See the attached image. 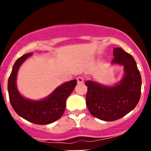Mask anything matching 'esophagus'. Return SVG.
I'll return each mask as SVG.
<instances>
[{"label": "esophagus", "mask_w": 151, "mask_h": 151, "mask_svg": "<svg viewBox=\"0 0 151 151\" xmlns=\"http://www.w3.org/2000/svg\"><path fill=\"white\" fill-rule=\"evenodd\" d=\"M77 80L78 84H83V83H84V78H83V77H82V76H80V77H77Z\"/></svg>", "instance_id": "1"}]
</instances>
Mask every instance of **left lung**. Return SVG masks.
Segmentation results:
<instances>
[{
    "instance_id": "obj_1",
    "label": "left lung",
    "mask_w": 151,
    "mask_h": 151,
    "mask_svg": "<svg viewBox=\"0 0 151 151\" xmlns=\"http://www.w3.org/2000/svg\"><path fill=\"white\" fill-rule=\"evenodd\" d=\"M112 64L122 65L124 68L120 83L108 87L92 80L85 82L87 107L93 116L105 121L127 115L138 104L141 95V75L134 58L119 47L114 48Z\"/></svg>"
}]
</instances>
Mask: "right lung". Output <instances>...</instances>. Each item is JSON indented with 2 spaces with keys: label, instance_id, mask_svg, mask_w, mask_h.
I'll return each instance as SVG.
<instances>
[{
  "label": "right lung",
  "instance_id": "right-lung-1",
  "mask_svg": "<svg viewBox=\"0 0 151 151\" xmlns=\"http://www.w3.org/2000/svg\"><path fill=\"white\" fill-rule=\"evenodd\" d=\"M31 55L32 53L23 55L14 64L8 80L9 101L17 114L26 121L35 124H49L58 120L63 115L66 99L74 89L77 80H73L63 83L58 87L49 96L40 101H33L24 98L17 88V74L19 66Z\"/></svg>",
  "mask_w": 151,
  "mask_h": 151
}]
</instances>
